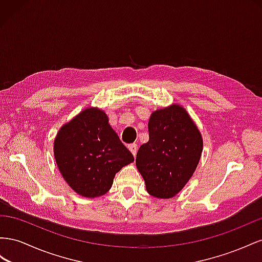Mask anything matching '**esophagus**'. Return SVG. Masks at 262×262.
<instances>
[{
    "label": "esophagus",
    "mask_w": 262,
    "mask_h": 262,
    "mask_svg": "<svg viewBox=\"0 0 262 262\" xmlns=\"http://www.w3.org/2000/svg\"><path fill=\"white\" fill-rule=\"evenodd\" d=\"M128 149L130 150V152L133 154V156L135 157L136 152H137V145L136 144H130V145H128Z\"/></svg>",
    "instance_id": "obj_1"
}]
</instances>
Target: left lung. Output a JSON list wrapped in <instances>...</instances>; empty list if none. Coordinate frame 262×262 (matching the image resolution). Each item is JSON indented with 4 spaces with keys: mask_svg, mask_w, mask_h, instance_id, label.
<instances>
[{
    "mask_svg": "<svg viewBox=\"0 0 262 262\" xmlns=\"http://www.w3.org/2000/svg\"><path fill=\"white\" fill-rule=\"evenodd\" d=\"M148 132L149 140L139 148L136 167L150 195L171 199L195 171L203 138L192 117L179 104L152 112Z\"/></svg>",
    "mask_w": 262,
    "mask_h": 262,
    "instance_id": "8db88e82",
    "label": "left lung"
}]
</instances>
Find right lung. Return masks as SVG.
<instances>
[{
	"label": "right lung",
	"instance_id": "1",
	"mask_svg": "<svg viewBox=\"0 0 262 262\" xmlns=\"http://www.w3.org/2000/svg\"><path fill=\"white\" fill-rule=\"evenodd\" d=\"M54 156L64 181L88 199L107 193L115 174L134 161L99 107L84 108L61 126L54 141Z\"/></svg>",
	"mask_w": 262,
	"mask_h": 262
}]
</instances>
